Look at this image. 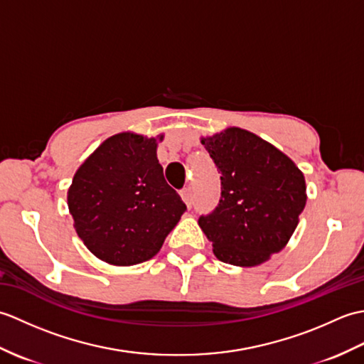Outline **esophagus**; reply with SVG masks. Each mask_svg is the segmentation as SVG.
Segmentation results:
<instances>
[{"mask_svg": "<svg viewBox=\"0 0 364 364\" xmlns=\"http://www.w3.org/2000/svg\"><path fill=\"white\" fill-rule=\"evenodd\" d=\"M181 198H183V202L186 203V206H188V208H191V206H192V191H191L189 188H186V189H183V191H181Z\"/></svg>", "mask_w": 364, "mask_h": 364, "instance_id": "obj_1", "label": "esophagus"}]
</instances>
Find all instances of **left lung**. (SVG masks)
I'll return each mask as SVG.
<instances>
[{
    "label": "left lung",
    "instance_id": "8db88e82",
    "mask_svg": "<svg viewBox=\"0 0 364 364\" xmlns=\"http://www.w3.org/2000/svg\"><path fill=\"white\" fill-rule=\"evenodd\" d=\"M218 166V208L198 225L215 258L253 267L283 250L306 203V184L294 161L250 131L230 127L200 139Z\"/></svg>",
    "mask_w": 364,
    "mask_h": 364
}]
</instances>
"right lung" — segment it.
Returning a JSON list of instances; mask_svg holds the SVG:
<instances>
[{"label":"right lung","instance_id":"add662e5","mask_svg":"<svg viewBox=\"0 0 364 364\" xmlns=\"http://www.w3.org/2000/svg\"><path fill=\"white\" fill-rule=\"evenodd\" d=\"M162 139L131 131L107 137L68 188L76 233L107 264L133 266L153 258L186 211L162 175L156 156Z\"/></svg>","mask_w":364,"mask_h":364}]
</instances>
